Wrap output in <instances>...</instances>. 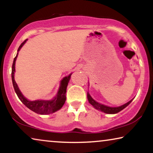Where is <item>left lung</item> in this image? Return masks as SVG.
Instances as JSON below:
<instances>
[{
    "label": "left lung",
    "mask_w": 153,
    "mask_h": 153,
    "mask_svg": "<svg viewBox=\"0 0 153 153\" xmlns=\"http://www.w3.org/2000/svg\"><path fill=\"white\" fill-rule=\"evenodd\" d=\"M87 97H88V100L89 103L91 104L94 108H96L97 110H99L100 111L104 112L107 114H116L117 113L120 112V111H122L123 109H124L125 107H127V106L131 103V101H132L134 99L133 98V99L131 100L130 101H129L128 102H127V103L123 104V105L119 106H116V107H115V106L114 107H113V106H108L104 105L103 104L99 103L98 102L95 101V100L93 99V97H91L88 92L87 93Z\"/></svg>",
    "instance_id": "8db88e82"
}]
</instances>
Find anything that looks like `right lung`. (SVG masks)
Wrapping results in <instances>:
<instances>
[{
  "label": "right lung",
  "instance_id": "1",
  "mask_svg": "<svg viewBox=\"0 0 153 153\" xmlns=\"http://www.w3.org/2000/svg\"><path fill=\"white\" fill-rule=\"evenodd\" d=\"M28 39H26L24 42L22 43V45L19 46L17 50V53H16V57L14 58L13 64H12V84H13L14 91L17 95L19 99L23 104H24L26 107H28L29 109H30L33 111H34L36 114L40 115H47L55 113L57 111L60 110L64 105L65 102L66 101V90L68 87V83L70 80L71 75L72 73H70L68 76H65L63 79L60 81V85L58 88V92L56 93V95L53 99L49 100H37L34 101H31L25 97L23 95L20 89L19 88L17 83H16L14 80V74H15V63L16 60L17 58L19 51L22 49V47L24 45V44L26 42Z\"/></svg>",
  "mask_w": 153,
  "mask_h": 153
}]
</instances>
